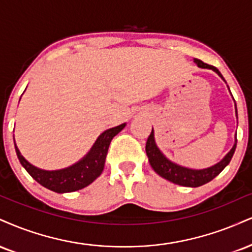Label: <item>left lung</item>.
I'll list each match as a JSON object with an SVG mask.
<instances>
[{"instance_id": "8db88e82", "label": "left lung", "mask_w": 252, "mask_h": 252, "mask_svg": "<svg viewBox=\"0 0 252 252\" xmlns=\"http://www.w3.org/2000/svg\"><path fill=\"white\" fill-rule=\"evenodd\" d=\"M193 62L196 63L198 68L210 69V70L215 71L218 76L225 82L224 77L222 76V74H220L217 68L202 62L201 60L193 59ZM236 117H237V108H236ZM236 144H237V139H235V143H233L231 150H230L220 162L204 169L187 168V166L180 165L177 164V163L172 162L171 159H169L168 157L159 150V148L157 147L154 129L151 130V134L149 137H148L147 144H145V151H147V156L148 159H149L151 168H153L156 174H158L160 177L165 178V180L170 181L172 183L178 184V186L182 187L197 188L203 186V184H207L208 182L213 181L217 175H220V172H222L223 169L229 164L230 160L232 158L233 153H235L236 150Z\"/></svg>"}]
</instances>
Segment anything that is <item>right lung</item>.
Masks as SVG:
<instances>
[{
  "instance_id": "obj_1",
  "label": "right lung",
  "mask_w": 252,
  "mask_h": 252,
  "mask_svg": "<svg viewBox=\"0 0 252 252\" xmlns=\"http://www.w3.org/2000/svg\"><path fill=\"white\" fill-rule=\"evenodd\" d=\"M126 126V123H123L103 131L83 158H81L75 164L66 166L64 169H60V170H43L32 165L21 155L19 148L16 147L14 141L15 150H16L21 164L37 183L51 191L59 193L72 192L92 184L102 174L111 139L121 130H123Z\"/></svg>"
}]
</instances>
